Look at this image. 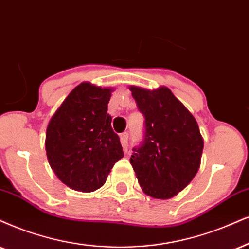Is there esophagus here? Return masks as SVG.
<instances>
[{"mask_svg":"<svg viewBox=\"0 0 249 249\" xmlns=\"http://www.w3.org/2000/svg\"><path fill=\"white\" fill-rule=\"evenodd\" d=\"M127 141H128V133L127 132H124V133L121 134V142H122L123 148H124L125 150H126L127 148Z\"/></svg>","mask_w":249,"mask_h":249,"instance_id":"esophagus-1","label":"esophagus"}]
</instances>
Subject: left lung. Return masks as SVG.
I'll use <instances>...</instances> for the list:
<instances>
[{
    "label": "left lung",
    "instance_id": "left-lung-1",
    "mask_svg": "<svg viewBox=\"0 0 249 249\" xmlns=\"http://www.w3.org/2000/svg\"><path fill=\"white\" fill-rule=\"evenodd\" d=\"M144 116V137L130 162L142 191L155 199H170L190 184L200 168L203 139L199 125L166 87L148 90L131 86Z\"/></svg>",
    "mask_w": 249,
    "mask_h": 249
}]
</instances>
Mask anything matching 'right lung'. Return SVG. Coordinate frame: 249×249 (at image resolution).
Here are the masks:
<instances>
[{"mask_svg":"<svg viewBox=\"0 0 249 249\" xmlns=\"http://www.w3.org/2000/svg\"><path fill=\"white\" fill-rule=\"evenodd\" d=\"M111 88L81 83L50 119L46 132L49 164L59 180L74 191L93 192L105 185L124 153L107 114Z\"/></svg>","mask_w":249,"mask_h":249,"instance_id":"right-lung-1","label":"right lung"}]
</instances>
